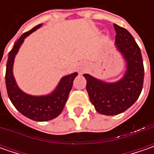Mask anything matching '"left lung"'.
Returning <instances> with one entry per match:
<instances>
[{"instance_id": "1", "label": "left lung", "mask_w": 154, "mask_h": 154, "mask_svg": "<svg viewBox=\"0 0 154 154\" xmlns=\"http://www.w3.org/2000/svg\"><path fill=\"white\" fill-rule=\"evenodd\" d=\"M116 45L127 62V71L121 80L105 83L90 74L86 80L89 98L98 113L114 116L124 112L138 99L143 87L144 66L140 50L133 36L123 27L114 24Z\"/></svg>"}]
</instances>
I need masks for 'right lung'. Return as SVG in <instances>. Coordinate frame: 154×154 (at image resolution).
Returning a JSON list of instances; mask_svg holds the SVG:
<instances>
[{
    "mask_svg": "<svg viewBox=\"0 0 154 154\" xmlns=\"http://www.w3.org/2000/svg\"><path fill=\"white\" fill-rule=\"evenodd\" d=\"M40 26L41 25L36 26L29 32L23 33L20 38L16 41L14 46L9 52L5 80L8 95L15 108L22 115L33 121L45 122L54 119L61 114L68 100L69 92L72 89L73 81L78 74L74 73L64 76L56 90L51 94L46 96H31L22 92L18 87L13 75V65L15 55L24 42V39Z\"/></svg>",
    "mask_w": 154,
    "mask_h": 154,
    "instance_id": "add662e5",
    "label": "right lung"
}]
</instances>
